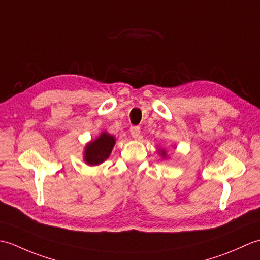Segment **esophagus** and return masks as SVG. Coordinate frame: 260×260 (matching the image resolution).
<instances>
[{"instance_id":"34e87169","label":"esophagus","mask_w":260,"mask_h":260,"mask_svg":"<svg viewBox=\"0 0 260 260\" xmlns=\"http://www.w3.org/2000/svg\"><path fill=\"white\" fill-rule=\"evenodd\" d=\"M129 134H131V136L133 137V139H137V137L140 136V134H141V128L139 126H133V127H131V129H129Z\"/></svg>"}]
</instances>
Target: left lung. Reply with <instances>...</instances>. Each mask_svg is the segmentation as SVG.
Returning a JSON list of instances; mask_svg holds the SVG:
<instances>
[{"label":"left lung","mask_w":260,"mask_h":260,"mask_svg":"<svg viewBox=\"0 0 260 260\" xmlns=\"http://www.w3.org/2000/svg\"><path fill=\"white\" fill-rule=\"evenodd\" d=\"M159 153H161V155L163 156V158L167 157V153H165V151H164V150H159Z\"/></svg>","instance_id":"left-lung-1"}]
</instances>
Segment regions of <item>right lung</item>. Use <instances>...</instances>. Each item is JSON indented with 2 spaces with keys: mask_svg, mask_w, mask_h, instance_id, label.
<instances>
[{
  "mask_svg": "<svg viewBox=\"0 0 260 260\" xmlns=\"http://www.w3.org/2000/svg\"><path fill=\"white\" fill-rule=\"evenodd\" d=\"M116 140L107 132H103L95 141L88 143L85 147L84 159L88 165H98L109 157Z\"/></svg>",
  "mask_w": 260,
  "mask_h": 260,
  "instance_id": "1",
  "label": "right lung"
}]
</instances>
